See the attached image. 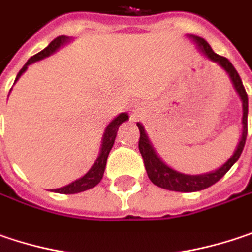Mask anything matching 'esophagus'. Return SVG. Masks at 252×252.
I'll return each mask as SVG.
<instances>
[{"instance_id":"1","label":"esophagus","mask_w":252,"mask_h":252,"mask_svg":"<svg viewBox=\"0 0 252 252\" xmlns=\"http://www.w3.org/2000/svg\"><path fill=\"white\" fill-rule=\"evenodd\" d=\"M140 113H142V106L139 104V106H135L133 107V117H139L140 116Z\"/></svg>"}]
</instances>
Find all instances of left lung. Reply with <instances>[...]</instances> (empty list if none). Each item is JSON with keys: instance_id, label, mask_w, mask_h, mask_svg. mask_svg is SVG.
Segmentation results:
<instances>
[{"instance_id": "left-lung-1", "label": "left lung", "mask_w": 252, "mask_h": 252, "mask_svg": "<svg viewBox=\"0 0 252 252\" xmlns=\"http://www.w3.org/2000/svg\"><path fill=\"white\" fill-rule=\"evenodd\" d=\"M192 38L198 43L201 47V50L204 51V54L207 56L209 60L218 63L225 71L228 73V76L231 77L232 84L235 87V90L238 92L240 97L243 100V136L241 140L237 146V151L234 155L228 159V162L222 165L220 169L214 172H209L205 175H184L181 172H176L171 169L168 165H165L159 156L155 153L152 145L148 139V136L145 133V129L140 123H137L139 132H140V137H139V151L143 158V163L148 172L149 179L153 184L159 188L169 189V190H176V192H195V190H202V189L208 188L211 185H214L215 182H218L226 172L231 169V166L240 159L241 153H243L244 145H245V139H247V132H248V123H247V117H248V96L247 92L244 89L241 77L238 74V71L235 70V67L232 63L225 59L222 56H218L217 53H214V50L211 48V45L208 44L207 41L201 37H195L192 35Z\"/></svg>"}]
</instances>
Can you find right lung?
I'll return each mask as SVG.
<instances>
[{"mask_svg": "<svg viewBox=\"0 0 252 252\" xmlns=\"http://www.w3.org/2000/svg\"><path fill=\"white\" fill-rule=\"evenodd\" d=\"M67 41H68V37H65V35H60V37L54 38L50 44L45 47L43 51H40V53H37L35 56H32L27 63L24 64V67H23V68L20 70V73L17 74V79H15V80H18V77L27 70V67L30 64L34 63V62H38V60H41V59H44V57H48V56L53 54L60 45H63L64 43H67ZM127 119H129V116H127L126 113H122V115H119L116 119H113V120L109 123V126L106 127L104 136H103V142H101V149H100L99 158H97V160L94 162V165L92 166V169L87 172L83 178L74 181V182H71V184L67 185V187L54 189V192H59V193H79V192H83V190L94 188L100 181H101V178H103V173H104V169H106L107 156H109L110 149L113 148V143H115V139H116L119 126H120L125 120H127Z\"/></svg>", "mask_w": 252, "mask_h": 252, "instance_id": "add662e5", "label": "right lung"}]
</instances>
